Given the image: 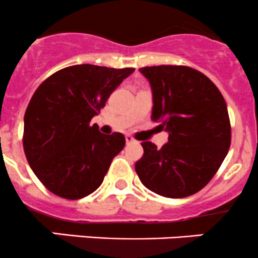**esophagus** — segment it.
<instances>
[{
  "label": "esophagus",
  "mask_w": 258,
  "mask_h": 258,
  "mask_svg": "<svg viewBox=\"0 0 258 258\" xmlns=\"http://www.w3.org/2000/svg\"><path fill=\"white\" fill-rule=\"evenodd\" d=\"M125 142H126V144H130V143H134L135 140H134V138L132 137V135H125Z\"/></svg>",
  "instance_id": "34e87169"
}]
</instances>
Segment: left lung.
<instances>
[{"label": "left lung", "mask_w": 258, "mask_h": 258, "mask_svg": "<svg viewBox=\"0 0 258 258\" xmlns=\"http://www.w3.org/2000/svg\"><path fill=\"white\" fill-rule=\"evenodd\" d=\"M153 94L152 120L169 134L162 148L143 142L135 163L140 182L167 198H184L208 184L228 153L231 124L221 91L188 66L139 69Z\"/></svg>", "instance_id": "obj_1"}]
</instances>
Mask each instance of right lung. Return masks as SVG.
Masks as SVG:
<instances>
[{
  "instance_id": "obj_1",
  "label": "right lung",
  "mask_w": 258,
  "mask_h": 258,
  "mask_svg": "<svg viewBox=\"0 0 258 258\" xmlns=\"http://www.w3.org/2000/svg\"><path fill=\"white\" fill-rule=\"evenodd\" d=\"M133 71L69 66L35 91L24 118V150L36 177L53 195L80 200L100 187L125 138L121 133L103 134L90 120Z\"/></svg>"
}]
</instances>
